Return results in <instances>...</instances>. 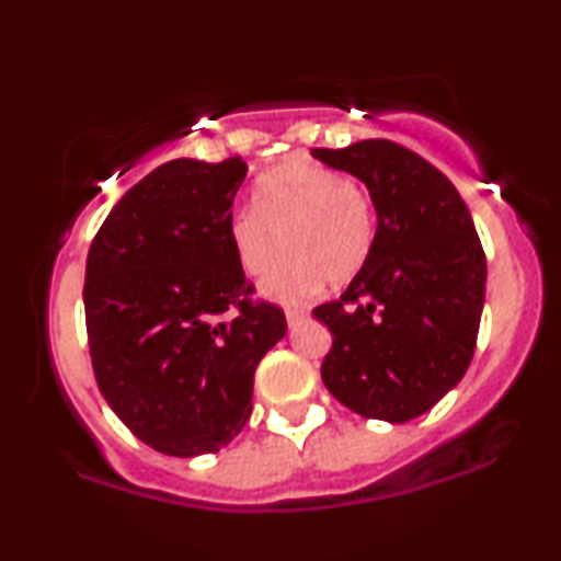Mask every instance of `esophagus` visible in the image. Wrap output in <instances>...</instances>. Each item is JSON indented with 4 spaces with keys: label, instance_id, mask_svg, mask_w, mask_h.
Wrapping results in <instances>:
<instances>
[{
    "label": "esophagus",
    "instance_id": "34e87169",
    "mask_svg": "<svg viewBox=\"0 0 561 561\" xmlns=\"http://www.w3.org/2000/svg\"><path fill=\"white\" fill-rule=\"evenodd\" d=\"M285 317H287V324H289V327H298L300 321L308 317V311H306V308H287Z\"/></svg>",
    "mask_w": 561,
    "mask_h": 561
}]
</instances>
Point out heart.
Here are the masks:
<instances>
[{"mask_svg": "<svg viewBox=\"0 0 561 561\" xmlns=\"http://www.w3.org/2000/svg\"><path fill=\"white\" fill-rule=\"evenodd\" d=\"M229 242L248 276L272 272L287 248L289 259L263 282L261 293L298 302L321 279L345 285L362 272L375 244V208L369 192L353 179L308 160H289L261 179L253 210L229 218Z\"/></svg>", "mask_w": 561, "mask_h": 561, "instance_id": "heart-1", "label": "heart"}]
</instances>
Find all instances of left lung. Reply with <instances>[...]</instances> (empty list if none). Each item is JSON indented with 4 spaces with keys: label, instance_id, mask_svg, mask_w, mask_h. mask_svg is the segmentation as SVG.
<instances>
[{
    "label": "left lung",
    "instance_id": "8db88e82",
    "mask_svg": "<svg viewBox=\"0 0 561 561\" xmlns=\"http://www.w3.org/2000/svg\"><path fill=\"white\" fill-rule=\"evenodd\" d=\"M362 179L377 210L369 261L340 300L313 308L330 327L327 390L366 420L422 416L461 382L485 306V253L456 186L388 139L311 150Z\"/></svg>",
    "mask_w": 561,
    "mask_h": 561
}]
</instances>
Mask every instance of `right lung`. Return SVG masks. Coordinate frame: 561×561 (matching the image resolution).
I'll return each mask as SVG.
<instances>
[{
    "instance_id": "obj_1",
    "label": "right lung",
    "mask_w": 561,
    "mask_h": 561,
    "mask_svg": "<svg viewBox=\"0 0 561 561\" xmlns=\"http://www.w3.org/2000/svg\"><path fill=\"white\" fill-rule=\"evenodd\" d=\"M242 158H179L134 184L96 231L83 311L100 392L169 456L216 454L253 411L255 366L287 334L282 308L253 302L229 218Z\"/></svg>"
}]
</instances>
